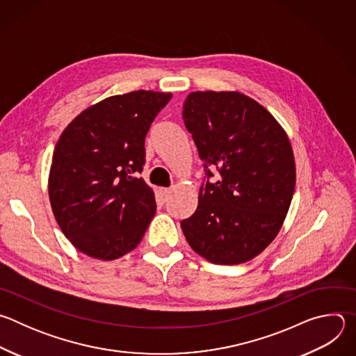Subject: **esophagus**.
Returning a JSON list of instances; mask_svg holds the SVG:
<instances>
[{
    "mask_svg": "<svg viewBox=\"0 0 356 356\" xmlns=\"http://www.w3.org/2000/svg\"><path fill=\"white\" fill-rule=\"evenodd\" d=\"M170 193H172V190H170V188H159V195H161V200L165 202V201L169 198Z\"/></svg>",
    "mask_w": 356,
    "mask_h": 356,
    "instance_id": "1",
    "label": "esophagus"
}]
</instances>
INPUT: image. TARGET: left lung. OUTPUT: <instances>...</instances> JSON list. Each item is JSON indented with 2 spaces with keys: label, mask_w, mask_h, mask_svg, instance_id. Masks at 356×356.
I'll return each mask as SVG.
<instances>
[{
  "label": "left lung",
  "mask_w": 356,
  "mask_h": 356,
  "mask_svg": "<svg viewBox=\"0 0 356 356\" xmlns=\"http://www.w3.org/2000/svg\"><path fill=\"white\" fill-rule=\"evenodd\" d=\"M207 177L195 213L181 221L194 252L216 265L245 264L279 234L296 187L286 131L258 101L239 91H194L183 106Z\"/></svg>",
  "instance_id": "left-lung-1"
}]
</instances>
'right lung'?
Returning <instances> with one entry per match:
<instances>
[{
  "mask_svg": "<svg viewBox=\"0 0 356 356\" xmlns=\"http://www.w3.org/2000/svg\"><path fill=\"white\" fill-rule=\"evenodd\" d=\"M172 92L138 90L104 98L62 132L49 172V200L65 234L84 255L114 261L134 250L156 213L139 173L145 138Z\"/></svg>",
  "mask_w": 356,
  "mask_h": 356,
  "instance_id": "right-lung-1",
  "label": "right lung"
}]
</instances>
